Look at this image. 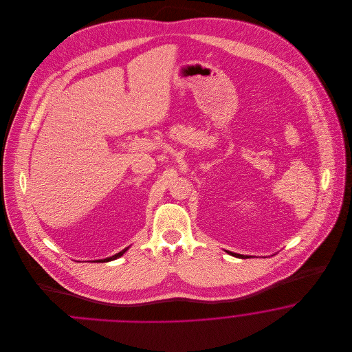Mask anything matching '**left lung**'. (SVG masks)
I'll return each mask as SVG.
<instances>
[{
	"label": "left lung",
	"mask_w": 352,
	"mask_h": 352,
	"mask_svg": "<svg viewBox=\"0 0 352 352\" xmlns=\"http://www.w3.org/2000/svg\"><path fill=\"white\" fill-rule=\"evenodd\" d=\"M227 253H230V254H232L234 257H239V258H248L250 256H244V254H239V253H234V252H228Z\"/></svg>",
	"instance_id": "8db88e82"
}]
</instances>
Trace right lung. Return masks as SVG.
<instances>
[{
  "label": "right lung",
  "instance_id": "1",
  "mask_svg": "<svg viewBox=\"0 0 352 352\" xmlns=\"http://www.w3.org/2000/svg\"><path fill=\"white\" fill-rule=\"evenodd\" d=\"M126 250L128 248H125V250H122L121 252H118V253H116L115 256H112V257H107V258H104V260H96L98 263H108V261H112V260H116V258H118V257H121L125 252H126Z\"/></svg>",
  "mask_w": 352,
  "mask_h": 352
}]
</instances>
